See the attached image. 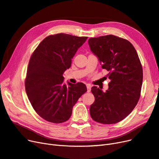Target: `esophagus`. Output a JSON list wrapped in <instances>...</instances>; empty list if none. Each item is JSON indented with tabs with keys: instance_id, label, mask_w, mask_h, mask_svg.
I'll use <instances>...</instances> for the list:
<instances>
[{
	"instance_id": "esophagus-1",
	"label": "esophagus",
	"mask_w": 159,
	"mask_h": 159,
	"mask_svg": "<svg viewBox=\"0 0 159 159\" xmlns=\"http://www.w3.org/2000/svg\"><path fill=\"white\" fill-rule=\"evenodd\" d=\"M86 87H87V92H88V93H90L91 91V85L89 84H87Z\"/></svg>"
}]
</instances>
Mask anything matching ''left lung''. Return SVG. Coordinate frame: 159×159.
Wrapping results in <instances>:
<instances>
[{
    "mask_svg": "<svg viewBox=\"0 0 159 159\" xmlns=\"http://www.w3.org/2000/svg\"><path fill=\"white\" fill-rule=\"evenodd\" d=\"M91 52L98 57L102 69L108 71V89L104 92L92 87L95 100L90 107L94 121L112 124L129 115L139 101L143 83V69L133 45L114 35L91 38Z\"/></svg>",
    "mask_w": 159,
    "mask_h": 159,
    "instance_id": "1",
    "label": "left lung"
}]
</instances>
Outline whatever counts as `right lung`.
<instances>
[{"label": "right lung", "instance_id": "add662e5", "mask_svg": "<svg viewBox=\"0 0 159 159\" xmlns=\"http://www.w3.org/2000/svg\"><path fill=\"white\" fill-rule=\"evenodd\" d=\"M87 38L63 33L52 35L34 52L28 64L25 91L34 109L44 120L56 124L68 120L76 102L87 91L83 83L64 84L63 76Z\"/></svg>", "mask_w": 159, "mask_h": 159}]
</instances>
